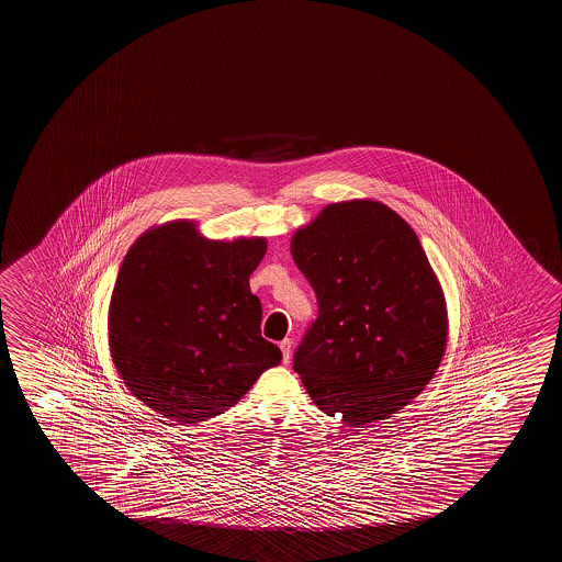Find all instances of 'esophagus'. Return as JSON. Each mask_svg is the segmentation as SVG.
I'll list each match as a JSON object with an SVG mask.
<instances>
[{"mask_svg": "<svg viewBox=\"0 0 562 562\" xmlns=\"http://www.w3.org/2000/svg\"><path fill=\"white\" fill-rule=\"evenodd\" d=\"M280 350H282V360H284V364H288L290 359H292V339L280 340Z\"/></svg>", "mask_w": 562, "mask_h": 562, "instance_id": "obj_1", "label": "esophagus"}]
</instances>
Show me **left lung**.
Segmentation results:
<instances>
[{
  "instance_id": "8db88e82",
  "label": "left lung",
  "mask_w": 562,
  "mask_h": 562,
  "mask_svg": "<svg viewBox=\"0 0 562 562\" xmlns=\"http://www.w3.org/2000/svg\"><path fill=\"white\" fill-rule=\"evenodd\" d=\"M290 250L319 304L294 355L313 404L362 427L419 396L441 364L449 315L404 217L376 200L329 203Z\"/></svg>"
}]
</instances>
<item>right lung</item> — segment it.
Listing matches in <instances>:
<instances>
[{"label":"right lung","mask_w":562,"mask_h":562,"mask_svg":"<svg viewBox=\"0 0 562 562\" xmlns=\"http://www.w3.org/2000/svg\"><path fill=\"white\" fill-rule=\"evenodd\" d=\"M265 252V237L205 239L190 220L150 227L131 245L111 292L108 340L133 396L172 422L200 424L280 364L249 285Z\"/></svg>","instance_id":"right-lung-1"}]
</instances>
